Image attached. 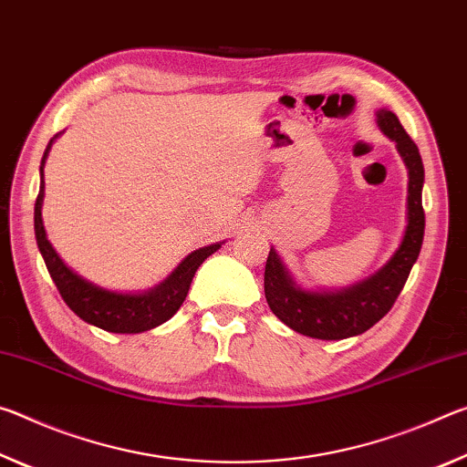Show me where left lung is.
<instances>
[{
  "label": "left lung",
  "instance_id": "left-lung-1",
  "mask_svg": "<svg viewBox=\"0 0 467 467\" xmlns=\"http://www.w3.org/2000/svg\"><path fill=\"white\" fill-rule=\"evenodd\" d=\"M377 125L395 141L408 169V224L404 236L383 267L368 278L339 290L303 288L272 247L264 275L267 305L275 317L303 336L344 339L365 334L391 309L420 255L424 239V167L420 152L389 109L377 110Z\"/></svg>",
  "mask_w": 467,
  "mask_h": 467
}]
</instances>
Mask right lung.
I'll use <instances>...</instances> for the list:
<instances>
[{
	"label": "right lung",
	"mask_w": 467,
	"mask_h": 467,
	"mask_svg": "<svg viewBox=\"0 0 467 467\" xmlns=\"http://www.w3.org/2000/svg\"><path fill=\"white\" fill-rule=\"evenodd\" d=\"M61 133L51 138L49 146H47L43 161H41V189H38V197L35 203V236L38 251L45 259L47 270H49L51 278L57 286L59 295L66 300V305L72 309L82 321L90 323L94 327H100L110 334H141V331L154 329L161 323L169 321L172 315L179 311L183 300L192 286V280L205 259L212 253H216L223 243L208 244V247L195 249L193 253L181 262L175 270H172L167 278L154 288H148L144 292H117L102 288L99 284L86 280L84 275L74 272L63 259L59 253L53 249L51 241L47 239V231L43 224V200H45V161L49 156V150L53 141L57 140Z\"/></svg>",
	"instance_id": "obj_1"
}]
</instances>
